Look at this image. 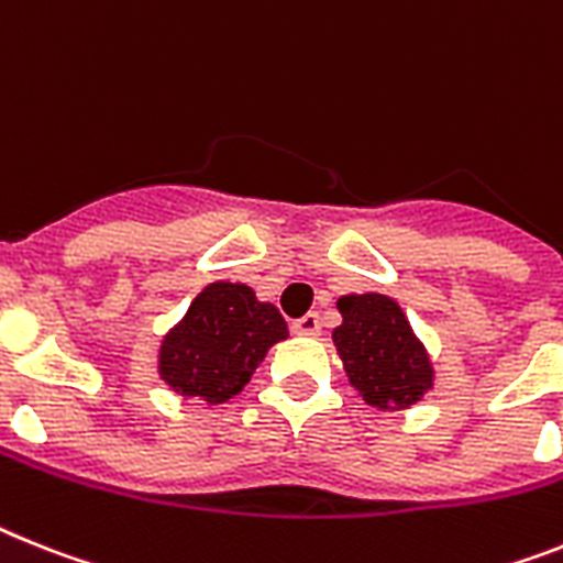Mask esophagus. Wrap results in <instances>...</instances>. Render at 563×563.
<instances>
[{
	"label": "esophagus",
	"instance_id": "obj_1",
	"mask_svg": "<svg viewBox=\"0 0 563 563\" xmlns=\"http://www.w3.org/2000/svg\"><path fill=\"white\" fill-rule=\"evenodd\" d=\"M291 332L303 334V338H318V334H320V314L309 311V314H303V318H297L295 323H291Z\"/></svg>",
	"mask_w": 563,
	"mask_h": 563
}]
</instances>
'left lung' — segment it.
<instances>
[{
  "label": "left lung",
  "instance_id": "1",
  "mask_svg": "<svg viewBox=\"0 0 563 563\" xmlns=\"http://www.w3.org/2000/svg\"><path fill=\"white\" fill-rule=\"evenodd\" d=\"M343 323L334 329V346L346 375L366 404L406 409L432 389L427 349L412 334L400 306L384 295L340 297Z\"/></svg>",
  "mask_w": 563,
  "mask_h": 563
}]
</instances>
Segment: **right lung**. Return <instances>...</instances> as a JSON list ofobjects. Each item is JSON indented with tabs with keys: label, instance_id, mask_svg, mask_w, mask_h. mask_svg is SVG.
<instances>
[{
	"label": "right lung",
	"instance_id": "right-lung-1",
	"mask_svg": "<svg viewBox=\"0 0 563 563\" xmlns=\"http://www.w3.org/2000/svg\"><path fill=\"white\" fill-rule=\"evenodd\" d=\"M286 334L280 311L260 303L249 286L211 283L163 340L159 375L179 395L223 404L249 384L268 346Z\"/></svg>",
	"mask_w": 563,
	"mask_h": 563
}]
</instances>
